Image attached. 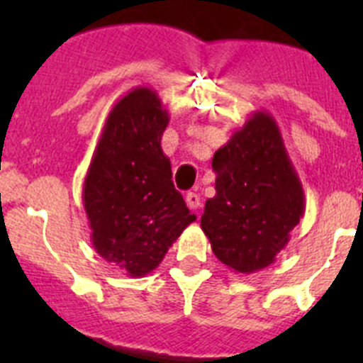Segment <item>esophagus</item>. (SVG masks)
I'll return each mask as SVG.
<instances>
[{
	"label": "esophagus",
	"mask_w": 363,
	"mask_h": 363,
	"mask_svg": "<svg viewBox=\"0 0 363 363\" xmlns=\"http://www.w3.org/2000/svg\"><path fill=\"white\" fill-rule=\"evenodd\" d=\"M186 203H188L191 208H199L200 205H202L200 203V196L193 191H189L188 195H186Z\"/></svg>",
	"instance_id": "obj_1"
}]
</instances>
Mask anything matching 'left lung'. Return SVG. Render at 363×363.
<instances>
[{
  "label": "left lung",
  "instance_id": "8db88e82",
  "mask_svg": "<svg viewBox=\"0 0 363 363\" xmlns=\"http://www.w3.org/2000/svg\"><path fill=\"white\" fill-rule=\"evenodd\" d=\"M216 196L200 219L212 252L230 270L252 274L276 262L306 212L302 182L276 119L252 112L212 158Z\"/></svg>",
  "mask_w": 363,
  "mask_h": 363
}]
</instances>
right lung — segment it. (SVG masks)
Returning <instances> with one entry per match:
<instances>
[{"mask_svg":"<svg viewBox=\"0 0 363 363\" xmlns=\"http://www.w3.org/2000/svg\"><path fill=\"white\" fill-rule=\"evenodd\" d=\"M168 121L155 89L128 91L108 113L84 179L93 247L130 277L152 272L196 221L174 188L170 160L161 149Z\"/></svg>","mask_w":363,"mask_h":363,"instance_id":"right-lung-1","label":"right lung"}]
</instances>
